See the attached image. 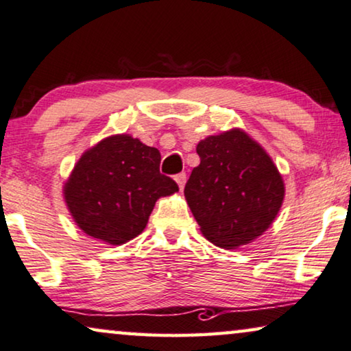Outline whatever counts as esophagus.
<instances>
[{
    "mask_svg": "<svg viewBox=\"0 0 351 351\" xmlns=\"http://www.w3.org/2000/svg\"><path fill=\"white\" fill-rule=\"evenodd\" d=\"M175 181L178 182V186H180V189H182V187H184V184H186V173H178L175 176Z\"/></svg>",
    "mask_w": 351,
    "mask_h": 351,
    "instance_id": "1",
    "label": "esophagus"
}]
</instances>
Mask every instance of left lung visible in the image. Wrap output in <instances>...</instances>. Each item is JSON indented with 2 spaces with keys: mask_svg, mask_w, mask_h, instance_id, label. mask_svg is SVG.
<instances>
[{
  "mask_svg": "<svg viewBox=\"0 0 351 351\" xmlns=\"http://www.w3.org/2000/svg\"><path fill=\"white\" fill-rule=\"evenodd\" d=\"M197 154L200 164L184 195L202 234L226 250L251 243L274 223L285 199L274 160L240 128L202 140Z\"/></svg>",
  "mask_w": 351,
  "mask_h": 351,
  "instance_id": "left-lung-1",
  "label": "left lung"
}]
</instances>
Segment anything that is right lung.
<instances>
[{"label":"right lung","mask_w":351,"mask_h":351,"mask_svg":"<svg viewBox=\"0 0 351 351\" xmlns=\"http://www.w3.org/2000/svg\"><path fill=\"white\" fill-rule=\"evenodd\" d=\"M160 152L127 133L87 149L63 186L70 213L84 234L110 245L140 235L157 199L178 184L160 175Z\"/></svg>","instance_id":"add662e5"}]
</instances>
